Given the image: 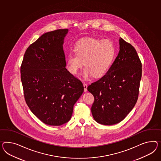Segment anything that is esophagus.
Wrapping results in <instances>:
<instances>
[{
    "label": "esophagus",
    "mask_w": 161,
    "mask_h": 161,
    "mask_svg": "<svg viewBox=\"0 0 161 161\" xmlns=\"http://www.w3.org/2000/svg\"><path fill=\"white\" fill-rule=\"evenodd\" d=\"M83 87H84V92H86L87 87V85L86 83H83Z\"/></svg>",
    "instance_id": "1"
}]
</instances>
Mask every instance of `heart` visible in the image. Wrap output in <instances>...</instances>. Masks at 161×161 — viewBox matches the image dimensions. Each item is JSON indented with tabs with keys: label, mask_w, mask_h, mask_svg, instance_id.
Here are the masks:
<instances>
[{
	"label": "heart",
	"mask_w": 161,
	"mask_h": 161,
	"mask_svg": "<svg viewBox=\"0 0 161 161\" xmlns=\"http://www.w3.org/2000/svg\"><path fill=\"white\" fill-rule=\"evenodd\" d=\"M75 53L66 57L68 69L72 74H76L82 67L83 76L89 78L92 75L100 78L107 73L115 55V48L108 40H101L95 38H85L77 42Z\"/></svg>",
	"instance_id": "1"
}]
</instances>
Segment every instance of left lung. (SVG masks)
<instances>
[{
  "mask_svg": "<svg viewBox=\"0 0 161 161\" xmlns=\"http://www.w3.org/2000/svg\"><path fill=\"white\" fill-rule=\"evenodd\" d=\"M119 51L107 73L87 87L94 96L92 114L98 123L117 124L132 110L138 97L142 64L134 47L122 38Z\"/></svg>",
  "mask_w": 161,
  "mask_h": 161,
  "instance_id": "8db88e82",
  "label": "left lung"
}]
</instances>
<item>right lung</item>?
I'll return each mask as SVG.
<instances>
[{"mask_svg":"<svg viewBox=\"0 0 161 161\" xmlns=\"http://www.w3.org/2000/svg\"><path fill=\"white\" fill-rule=\"evenodd\" d=\"M68 29L45 33L27 48L21 65L25 100L42 122L58 126L71 118L82 82L66 69L63 44Z\"/></svg>","mask_w":161,"mask_h":161,"instance_id":"1","label":"right lung"}]
</instances>
